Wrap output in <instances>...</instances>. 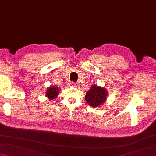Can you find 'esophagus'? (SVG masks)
<instances>
[{
  "mask_svg": "<svg viewBox=\"0 0 156 156\" xmlns=\"http://www.w3.org/2000/svg\"><path fill=\"white\" fill-rule=\"evenodd\" d=\"M76 84L74 83V82H70V83L69 84V87H76Z\"/></svg>",
  "mask_w": 156,
  "mask_h": 156,
  "instance_id": "esophagus-1",
  "label": "esophagus"
}]
</instances>
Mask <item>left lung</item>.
Returning a JSON list of instances; mask_svg holds the SVG:
<instances>
[{
    "instance_id": "left-lung-1",
    "label": "left lung",
    "mask_w": 156,
    "mask_h": 156,
    "mask_svg": "<svg viewBox=\"0 0 156 156\" xmlns=\"http://www.w3.org/2000/svg\"><path fill=\"white\" fill-rule=\"evenodd\" d=\"M108 92L105 87L97 85H92L86 93L85 100L92 107H98L104 104L108 97Z\"/></svg>"
}]
</instances>
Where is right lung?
Returning a JSON list of instances; mask_svg holds the SVG:
<instances>
[{
  "label": "right lung",
  "mask_w": 156,
  "mask_h": 156,
  "mask_svg": "<svg viewBox=\"0 0 156 156\" xmlns=\"http://www.w3.org/2000/svg\"><path fill=\"white\" fill-rule=\"evenodd\" d=\"M59 88L56 86H50L46 90L45 96L49 100H54L59 95Z\"/></svg>",
  "instance_id": "right-lung-1"
}]
</instances>
